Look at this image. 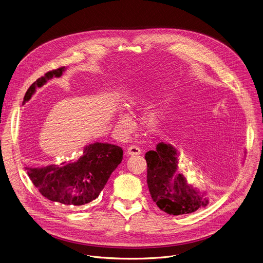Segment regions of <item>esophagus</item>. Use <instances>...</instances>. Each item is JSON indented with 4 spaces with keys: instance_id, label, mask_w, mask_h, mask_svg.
I'll return each instance as SVG.
<instances>
[{
    "instance_id": "1",
    "label": "esophagus",
    "mask_w": 263,
    "mask_h": 263,
    "mask_svg": "<svg viewBox=\"0 0 263 263\" xmlns=\"http://www.w3.org/2000/svg\"><path fill=\"white\" fill-rule=\"evenodd\" d=\"M127 153H128V155H131V156H137V155L141 154V149H140V147H138L136 145H131L127 148Z\"/></svg>"
}]
</instances>
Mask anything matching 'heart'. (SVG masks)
<instances>
[{
	"label": "heart",
	"instance_id": "b5f03b06",
	"mask_svg": "<svg viewBox=\"0 0 263 263\" xmlns=\"http://www.w3.org/2000/svg\"><path fill=\"white\" fill-rule=\"evenodd\" d=\"M119 124L121 126H128L130 124V118L127 115H122L119 119Z\"/></svg>",
	"mask_w": 263,
	"mask_h": 263
}]
</instances>
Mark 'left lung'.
Listing matches in <instances>:
<instances>
[{
    "label": "left lung",
    "instance_id": "8db88e82",
    "mask_svg": "<svg viewBox=\"0 0 263 263\" xmlns=\"http://www.w3.org/2000/svg\"><path fill=\"white\" fill-rule=\"evenodd\" d=\"M177 151L171 144L158 143L156 151L146 153L147 185L159 210L171 215L194 212L209 204L210 196L188 185L178 172Z\"/></svg>",
    "mask_w": 263,
    "mask_h": 263
}]
</instances>
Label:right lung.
<instances>
[{
  "instance_id": "1",
  "label": "right lung",
  "mask_w": 263,
  "mask_h": 263,
  "mask_svg": "<svg viewBox=\"0 0 263 263\" xmlns=\"http://www.w3.org/2000/svg\"><path fill=\"white\" fill-rule=\"evenodd\" d=\"M64 71L65 67H60L39 78L26 91L23 104L30 100L36 87L43 86L53 77H60ZM122 159L121 147L97 142L86 146L83 155L74 162L25 168L44 197L65 205L80 206L99 197Z\"/></svg>"
}]
</instances>
